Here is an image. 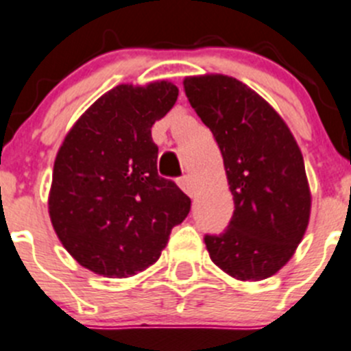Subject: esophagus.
<instances>
[{"instance_id": "obj_1", "label": "esophagus", "mask_w": 351, "mask_h": 351, "mask_svg": "<svg viewBox=\"0 0 351 351\" xmlns=\"http://www.w3.org/2000/svg\"><path fill=\"white\" fill-rule=\"evenodd\" d=\"M179 186H181V189L188 196H191V198H193V196H195L196 186H195V181H193L191 176H184V178L179 179Z\"/></svg>"}]
</instances>
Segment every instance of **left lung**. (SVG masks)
<instances>
[{"label": "left lung", "instance_id": "left-lung-1", "mask_svg": "<svg viewBox=\"0 0 351 351\" xmlns=\"http://www.w3.org/2000/svg\"><path fill=\"white\" fill-rule=\"evenodd\" d=\"M182 84L215 136L234 199L226 232L205 236L210 258L238 281L270 278L308 228L312 195L302 149L274 106L238 79L203 73Z\"/></svg>", "mask_w": 351, "mask_h": 351}]
</instances>
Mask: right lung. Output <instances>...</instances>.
Returning a JSON list of instances; mask_svg holds the SVG:
<instances>
[{
	"mask_svg": "<svg viewBox=\"0 0 351 351\" xmlns=\"http://www.w3.org/2000/svg\"><path fill=\"white\" fill-rule=\"evenodd\" d=\"M170 81L119 84L66 132L53 167L48 212L63 248L103 278L152 267L191 199L158 176L152 128L178 101Z\"/></svg>",
	"mask_w": 351,
	"mask_h": 351,
	"instance_id": "1",
	"label": "right lung"
}]
</instances>
